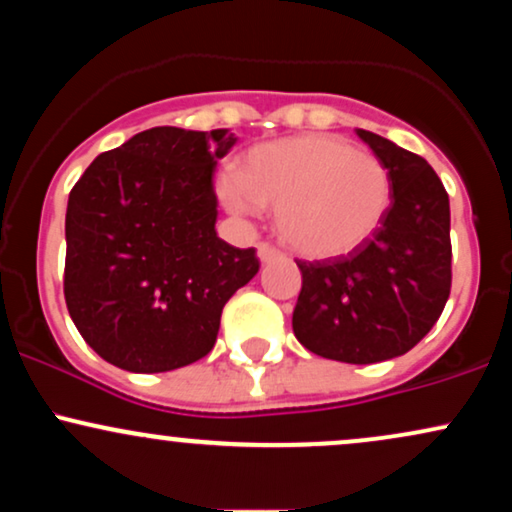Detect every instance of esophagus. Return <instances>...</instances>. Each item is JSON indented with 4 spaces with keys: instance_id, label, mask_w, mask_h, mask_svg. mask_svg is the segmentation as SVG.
<instances>
[{
    "instance_id": "obj_1",
    "label": "esophagus",
    "mask_w": 512,
    "mask_h": 512,
    "mask_svg": "<svg viewBox=\"0 0 512 512\" xmlns=\"http://www.w3.org/2000/svg\"><path fill=\"white\" fill-rule=\"evenodd\" d=\"M257 255H260V260H262V262H272V260H276V257L281 255V252L276 250L274 245H269V243H260V245H257Z\"/></svg>"
}]
</instances>
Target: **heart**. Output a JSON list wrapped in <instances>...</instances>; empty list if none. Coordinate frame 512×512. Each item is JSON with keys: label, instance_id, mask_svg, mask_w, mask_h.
<instances>
[{"label": "heart", "instance_id": "1", "mask_svg": "<svg viewBox=\"0 0 512 512\" xmlns=\"http://www.w3.org/2000/svg\"><path fill=\"white\" fill-rule=\"evenodd\" d=\"M226 207L257 214L276 207V231L305 257L325 260L356 250L383 223L392 199L390 170L337 134H298L260 144L240 175L219 185Z\"/></svg>", "mask_w": 512, "mask_h": 512}]
</instances>
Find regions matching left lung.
<instances>
[{
  "instance_id": "obj_1",
  "label": "left lung",
  "mask_w": 512,
  "mask_h": 512,
  "mask_svg": "<svg viewBox=\"0 0 512 512\" xmlns=\"http://www.w3.org/2000/svg\"><path fill=\"white\" fill-rule=\"evenodd\" d=\"M356 132L390 170V209L349 255L296 260L303 286L293 334L322 358L378 363L414 349L448 303L450 199L426 158L368 129Z\"/></svg>"
}]
</instances>
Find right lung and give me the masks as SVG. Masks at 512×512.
Wrapping results in <instances>:
<instances>
[{
  "label": "right lung",
  "instance_id": "right-lung-1",
  "mask_svg": "<svg viewBox=\"0 0 512 512\" xmlns=\"http://www.w3.org/2000/svg\"><path fill=\"white\" fill-rule=\"evenodd\" d=\"M228 129L154 127L105 151L69 192L64 301L113 366L166 373L214 349L221 310L260 269L216 236V161Z\"/></svg>",
  "mask_w": 512,
  "mask_h": 512
}]
</instances>
